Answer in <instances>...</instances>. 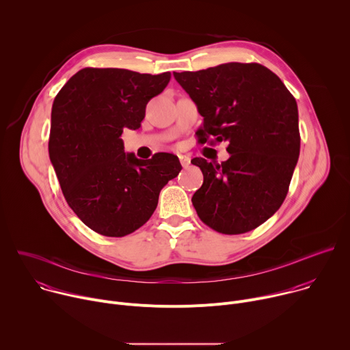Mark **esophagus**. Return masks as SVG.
Segmentation results:
<instances>
[{
	"instance_id": "obj_1",
	"label": "esophagus",
	"mask_w": 350,
	"mask_h": 350,
	"mask_svg": "<svg viewBox=\"0 0 350 350\" xmlns=\"http://www.w3.org/2000/svg\"><path fill=\"white\" fill-rule=\"evenodd\" d=\"M178 159H180V163H181V166L184 169H187L189 166V163H191V158L188 155H178Z\"/></svg>"
}]
</instances>
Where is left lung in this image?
I'll list each match as a JSON object with an SVG mask.
<instances>
[{
  "label": "left lung",
  "instance_id": "obj_1",
  "mask_svg": "<svg viewBox=\"0 0 350 350\" xmlns=\"http://www.w3.org/2000/svg\"><path fill=\"white\" fill-rule=\"evenodd\" d=\"M173 75L204 118L198 142L228 141L230 158L221 165L191 161L204 174L192 196L199 219L227 235L255 230L282 205L297 163L301 135L293 95L260 64L230 62Z\"/></svg>",
  "mask_w": 350,
  "mask_h": 350
}]
</instances>
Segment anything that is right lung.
I'll use <instances>...</instances> for the list:
<instances>
[{
	"label": "right lung",
	"instance_id": "right-lung-1",
	"mask_svg": "<svg viewBox=\"0 0 350 350\" xmlns=\"http://www.w3.org/2000/svg\"><path fill=\"white\" fill-rule=\"evenodd\" d=\"M170 73L127 69L79 70L61 88L51 112L48 151L68 205L95 232L124 237L144 226L161 189L181 170L173 154L141 161L124 152V129L137 130L146 104Z\"/></svg>",
	"mask_w": 350,
	"mask_h": 350
}]
</instances>
